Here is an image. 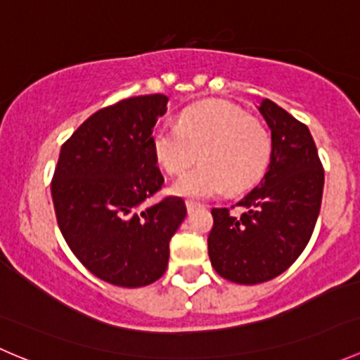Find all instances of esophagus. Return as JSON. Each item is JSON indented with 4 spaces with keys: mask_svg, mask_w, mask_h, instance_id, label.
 <instances>
[{
    "mask_svg": "<svg viewBox=\"0 0 360 360\" xmlns=\"http://www.w3.org/2000/svg\"><path fill=\"white\" fill-rule=\"evenodd\" d=\"M197 207H200V203L198 202H193V200H186V209L188 212H191V210H195Z\"/></svg>",
    "mask_w": 360,
    "mask_h": 360,
    "instance_id": "obj_1",
    "label": "esophagus"
}]
</instances>
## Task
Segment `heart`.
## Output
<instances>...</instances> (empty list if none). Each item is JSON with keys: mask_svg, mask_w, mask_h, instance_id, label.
Listing matches in <instances>:
<instances>
[{"mask_svg": "<svg viewBox=\"0 0 360 360\" xmlns=\"http://www.w3.org/2000/svg\"><path fill=\"white\" fill-rule=\"evenodd\" d=\"M155 158L170 176L186 172L172 186L181 197L207 198L228 188L238 193L256 184L271 158V136L259 120L226 101H203L179 115L177 127H158L151 137Z\"/></svg>", "mask_w": 360, "mask_h": 360, "instance_id": "b5f03b06", "label": "heart"}]
</instances>
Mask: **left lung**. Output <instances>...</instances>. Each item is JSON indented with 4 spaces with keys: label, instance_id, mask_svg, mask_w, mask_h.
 <instances>
[{
    "label": "left lung",
    "instance_id": "8db88e82",
    "mask_svg": "<svg viewBox=\"0 0 360 360\" xmlns=\"http://www.w3.org/2000/svg\"><path fill=\"white\" fill-rule=\"evenodd\" d=\"M259 111L271 130L270 169L237 205L214 207L207 238L214 270L244 285L271 281L297 259L314 233L324 190L308 127L270 99ZM235 206L245 209L240 217L231 214Z\"/></svg>",
    "mask_w": 360,
    "mask_h": 360
}]
</instances>
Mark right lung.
I'll list each match as a JSON object with an SVG mask.
<instances>
[{
  "label": "right lung",
  "instance_id": "right-lung-1",
  "mask_svg": "<svg viewBox=\"0 0 360 360\" xmlns=\"http://www.w3.org/2000/svg\"><path fill=\"white\" fill-rule=\"evenodd\" d=\"M167 103L153 94L94 112L63 144L50 184L69 249L90 274L120 288L165 274L169 242L186 217L179 197L139 210L163 186L151 137Z\"/></svg>",
  "mask_w": 360,
  "mask_h": 360
}]
</instances>
